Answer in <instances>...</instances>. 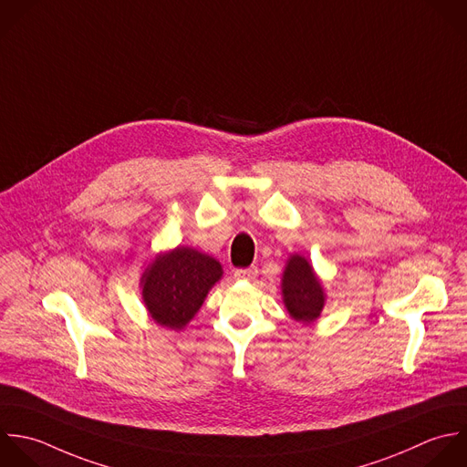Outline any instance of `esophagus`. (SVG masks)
I'll list each match as a JSON object with an SVG mask.
<instances>
[{"label":"esophagus","instance_id":"obj_1","mask_svg":"<svg viewBox=\"0 0 467 467\" xmlns=\"http://www.w3.org/2000/svg\"><path fill=\"white\" fill-rule=\"evenodd\" d=\"M256 275H258V267H256V265H251V267L236 269V271H234V278H236V280H254Z\"/></svg>","mask_w":467,"mask_h":467}]
</instances>
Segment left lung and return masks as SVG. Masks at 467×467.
Returning a JSON list of instances; mask_svg holds the SVG:
<instances>
[{
	"label": "left lung",
	"instance_id": "8db88e82",
	"mask_svg": "<svg viewBox=\"0 0 467 467\" xmlns=\"http://www.w3.org/2000/svg\"><path fill=\"white\" fill-rule=\"evenodd\" d=\"M284 302L289 315L298 322H313L324 307V291L313 273L309 262L302 256H293L285 267L282 280Z\"/></svg>",
	"mask_w": 467,
	"mask_h": 467
}]
</instances>
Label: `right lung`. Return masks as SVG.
Listing matches in <instances>:
<instances>
[{"label": "right lung", "mask_w": 467, "mask_h": 467, "mask_svg": "<svg viewBox=\"0 0 467 467\" xmlns=\"http://www.w3.org/2000/svg\"><path fill=\"white\" fill-rule=\"evenodd\" d=\"M222 265L194 249L176 247L143 273V302L150 317L171 329H182L202 307L220 280Z\"/></svg>", "instance_id": "right-lung-1"}]
</instances>
